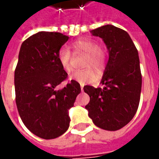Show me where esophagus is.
<instances>
[{
    "label": "esophagus",
    "mask_w": 159,
    "mask_h": 159,
    "mask_svg": "<svg viewBox=\"0 0 159 159\" xmlns=\"http://www.w3.org/2000/svg\"><path fill=\"white\" fill-rule=\"evenodd\" d=\"M81 90H82V92L83 91V84H81Z\"/></svg>",
    "instance_id": "obj_1"
}]
</instances>
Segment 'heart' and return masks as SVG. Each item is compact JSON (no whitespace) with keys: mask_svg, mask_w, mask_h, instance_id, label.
<instances>
[{"mask_svg":"<svg viewBox=\"0 0 159 159\" xmlns=\"http://www.w3.org/2000/svg\"><path fill=\"white\" fill-rule=\"evenodd\" d=\"M70 48L74 54L86 53L87 57L83 63V66L89 67L87 69L75 70L70 76V79L83 84L95 81L97 75L93 68L99 72H101L107 66L108 52L106 47L99 45L98 42L94 40L83 39L72 42L70 46ZM71 59L72 54L68 49L62 48L59 50L58 53V60L66 72H70L72 70Z\"/></svg>","mask_w":159,"mask_h":159,"instance_id":"1","label":"heart"}]
</instances>
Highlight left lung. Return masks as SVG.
Returning a JSON list of instances; mask_svg holds the SVG:
<instances>
[{
  "label": "left lung",
  "mask_w": 159,
  "mask_h": 159,
  "mask_svg": "<svg viewBox=\"0 0 159 159\" xmlns=\"http://www.w3.org/2000/svg\"><path fill=\"white\" fill-rule=\"evenodd\" d=\"M91 32L103 39L109 60L101 80L104 88L83 87L90 97L85 108L97 127L115 131L129 123L139 107L142 83L139 54L123 30L107 25Z\"/></svg>",
  "instance_id": "left-lung-1"
}]
</instances>
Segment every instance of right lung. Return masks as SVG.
Masks as SVG:
<instances>
[{"label": "right lung", "mask_w": 159, "mask_h": 159, "mask_svg": "<svg viewBox=\"0 0 159 159\" xmlns=\"http://www.w3.org/2000/svg\"><path fill=\"white\" fill-rule=\"evenodd\" d=\"M69 36L41 31L23 42L14 73L16 105L26 128L36 136L50 140L62 135L70 126L68 111L81 92L71 80L62 89L56 87L68 74L58 53Z\"/></svg>", "instance_id": "1"}]
</instances>
